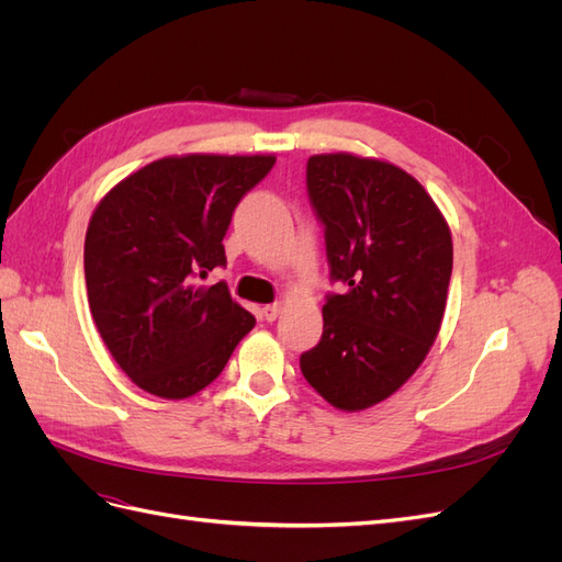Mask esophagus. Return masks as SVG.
Returning <instances> with one entry per match:
<instances>
[{
	"mask_svg": "<svg viewBox=\"0 0 562 562\" xmlns=\"http://www.w3.org/2000/svg\"><path fill=\"white\" fill-rule=\"evenodd\" d=\"M281 310H283V304H281V302L267 304V307L262 310V316H265V321H277V318H279V314H281Z\"/></svg>",
	"mask_w": 562,
	"mask_h": 562,
	"instance_id": "34e87169",
	"label": "esophagus"
}]
</instances>
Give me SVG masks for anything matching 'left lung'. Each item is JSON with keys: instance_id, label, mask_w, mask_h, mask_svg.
Here are the masks:
<instances>
[{"instance_id": "8db88e82", "label": "left lung", "mask_w": 562, "mask_h": 562, "mask_svg": "<svg viewBox=\"0 0 562 562\" xmlns=\"http://www.w3.org/2000/svg\"><path fill=\"white\" fill-rule=\"evenodd\" d=\"M330 281L318 345L302 375L339 411L375 405L413 375L443 321L452 236L424 187L398 166L353 155L307 161Z\"/></svg>"}]
</instances>
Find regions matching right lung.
<instances>
[{
    "mask_svg": "<svg viewBox=\"0 0 562 562\" xmlns=\"http://www.w3.org/2000/svg\"><path fill=\"white\" fill-rule=\"evenodd\" d=\"M274 157L187 155L151 161L98 203L83 244L93 321L114 361L149 394L187 398L209 386L255 316L225 281L234 209Z\"/></svg>",
    "mask_w": 562,
    "mask_h": 562,
    "instance_id": "obj_1",
    "label": "right lung"
}]
</instances>
